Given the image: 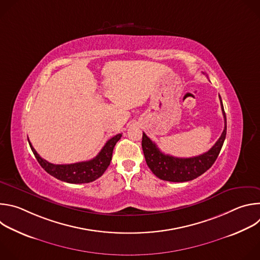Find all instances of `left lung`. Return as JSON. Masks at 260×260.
<instances>
[{
	"mask_svg": "<svg viewBox=\"0 0 260 260\" xmlns=\"http://www.w3.org/2000/svg\"><path fill=\"white\" fill-rule=\"evenodd\" d=\"M219 99L222 114L224 117V129L214 146L204 154L189 158H180L165 154L159 150L156 144L143 133L142 148L145 159L147 166L156 177L170 182H186L203 175L213 166L226 137V115L220 95Z\"/></svg>",
	"mask_w": 260,
	"mask_h": 260,
	"instance_id": "left-lung-1",
	"label": "left lung"
}]
</instances>
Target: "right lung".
<instances>
[{"instance_id": "obj_1", "label": "right lung", "mask_w": 260, "mask_h": 260, "mask_svg": "<svg viewBox=\"0 0 260 260\" xmlns=\"http://www.w3.org/2000/svg\"><path fill=\"white\" fill-rule=\"evenodd\" d=\"M121 134H118L113 138H111L109 141H107V143L103 147V149L94 158L87 161H81L70 165H53L51 162H48L37 153L29 141L28 144L37 160H38L40 166L49 175L67 183L82 184L92 182L100 178L105 173V171L111 162V159H112L114 147L121 138Z\"/></svg>"}]
</instances>
